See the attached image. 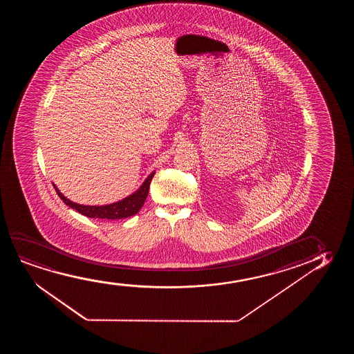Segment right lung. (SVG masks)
<instances>
[{
	"instance_id": "right-lung-1",
	"label": "right lung",
	"mask_w": 354,
	"mask_h": 354,
	"mask_svg": "<svg viewBox=\"0 0 354 354\" xmlns=\"http://www.w3.org/2000/svg\"><path fill=\"white\" fill-rule=\"evenodd\" d=\"M155 171H152L146 178L144 184L141 185L140 189L136 191L134 194L128 196L116 203L107 204V205H83V204L73 203L70 199L66 198L63 194H60L58 187L53 185L54 189L57 191L59 197L62 198L64 203L68 205L70 208L75 209L76 212L82 214L87 218H109V220H120V218H129L136 215L141 207L145 203L149 189H150L151 180L153 178Z\"/></svg>"
}]
</instances>
